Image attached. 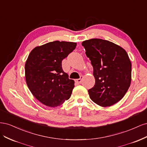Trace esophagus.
<instances>
[{
  "mask_svg": "<svg viewBox=\"0 0 147 147\" xmlns=\"http://www.w3.org/2000/svg\"><path fill=\"white\" fill-rule=\"evenodd\" d=\"M83 78V75H82V76H80V78H78V79H75V83H78V84H79V83H81Z\"/></svg>",
  "mask_w": 147,
  "mask_h": 147,
  "instance_id": "1",
  "label": "esophagus"
}]
</instances>
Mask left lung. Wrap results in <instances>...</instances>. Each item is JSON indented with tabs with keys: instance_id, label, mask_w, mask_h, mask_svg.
<instances>
[{
	"instance_id": "1",
	"label": "left lung",
	"mask_w": 147,
	"mask_h": 147,
	"mask_svg": "<svg viewBox=\"0 0 147 147\" xmlns=\"http://www.w3.org/2000/svg\"><path fill=\"white\" fill-rule=\"evenodd\" d=\"M93 67L94 87L88 90L91 99L110 107L121 100L131 82V63L126 51L105 40L91 38L82 42Z\"/></svg>"
}]
</instances>
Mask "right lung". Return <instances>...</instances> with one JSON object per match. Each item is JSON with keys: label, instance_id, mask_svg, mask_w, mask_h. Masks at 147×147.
Masks as SVG:
<instances>
[{"label": "right lung", "instance_id": "1", "mask_svg": "<svg viewBox=\"0 0 147 147\" xmlns=\"http://www.w3.org/2000/svg\"><path fill=\"white\" fill-rule=\"evenodd\" d=\"M77 43L55 41L31 51L25 64L27 85L33 96L48 107H55L68 100L74 88L62 68V61L76 48Z\"/></svg>", "mask_w": 147, "mask_h": 147}]
</instances>
